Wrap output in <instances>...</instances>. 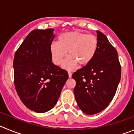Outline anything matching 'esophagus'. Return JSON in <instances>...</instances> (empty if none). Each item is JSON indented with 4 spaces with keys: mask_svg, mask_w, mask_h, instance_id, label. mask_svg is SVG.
Wrapping results in <instances>:
<instances>
[{
    "mask_svg": "<svg viewBox=\"0 0 134 134\" xmlns=\"http://www.w3.org/2000/svg\"><path fill=\"white\" fill-rule=\"evenodd\" d=\"M72 73L70 72V71H68V76H69V78L72 77Z\"/></svg>",
    "mask_w": 134,
    "mask_h": 134,
    "instance_id": "obj_1",
    "label": "esophagus"
}]
</instances>
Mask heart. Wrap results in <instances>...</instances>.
I'll return each mask as SVG.
<instances>
[{
  "label": "heart",
  "instance_id": "1",
  "mask_svg": "<svg viewBox=\"0 0 134 134\" xmlns=\"http://www.w3.org/2000/svg\"><path fill=\"white\" fill-rule=\"evenodd\" d=\"M99 46L97 37L93 34L82 32H65L58 38V43L51 44L49 51L52 62L60 65L68 55L70 56L63 63L66 69H73L78 64L81 66L89 64L95 56Z\"/></svg>",
  "mask_w": 134,
  "mask_h": 134
}]
</instances>
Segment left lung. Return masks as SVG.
I'll return each instance as SVG.
<instances>
[{
	"mask_svg": "<svg viewBox=\"0 0 134 134\" xmlns=\"http://www.w3.org/2000/svg\"><path fill=\"white\" fill-rule=\"evenodd\" d=\"M99 46L89 64L72 76L76 85L74 88L79 108L87 115L105 109L116 93L121 79V65L118 52L103 34L97 31Z\"/></svg>",
	"mask_w": 134,
	"mask_h": 134,
	"instance_id": "left-lung-1",
	"label": "left lung"
}]
</instances>
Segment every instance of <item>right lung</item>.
<instances>
[{"instance_id": "right-lung-1", "label": "right lung", "mask_w": 134, "mask_h": 134, "mask_svg": "<svg viewBox=\"0 0 134 134\" xmlns=\"http://www.w3.org/2000/svg\"><path fill=\"white\" fill-rule=\"evenodd\" d=\"M54 29H35L21 43L13 61L14 82L20 99L36 113L49 111L58 102L68 72L52 62Z\"/></svg>"}]
</instances>
